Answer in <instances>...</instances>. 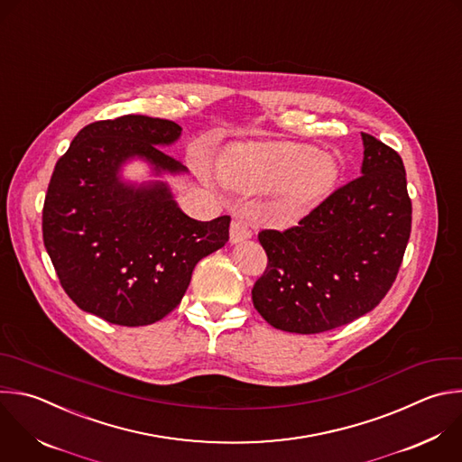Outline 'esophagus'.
<instances>
[{
	"label": "esophagus",
	"instance_id": "1",
	"mask_svg": "<svg viewBox=\"0 0 462 462\" xmlns=\"http://www.w3.org/2000/svg\"><path fill=\"white\" fill-rule=\"evenodd\" d=\"M250 237H252V228L248 226V223L243 219H234L230 225V241L239 243V241L250 239Z\"/></svg>",
	"mask_w": 462,
	"mask_h": 462
}]
</instances>
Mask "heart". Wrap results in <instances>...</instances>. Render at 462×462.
Segmentation results:
<instances>
[{
    "instance_id": "obj_1",
    "label": "heart",
    "mask_w": 462,
    "mask_h": 462,
    "mask_svg": "<svg viewBox=\"0 0 462 462\" xmlns=\"http://www.w3.org/2000/svg\"><path fill=\"white\" fill-rule=\"evenodd\" d=\"M219 176L228 187L245 192L281 189V207L304 210L334 189L339 165L332 153L316 146L273 143L230 152L219 165Z\"/></svg>"
}]
</instances>
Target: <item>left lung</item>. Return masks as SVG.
<instances>
[{
  "instance_id": "8db88e82",
  "label": "left lung",
  "mask_w": 462,
  "mask_h": 462,
  "mask_svg": "<svg viewBox=\"0 0 462 462\" xmlns=\"http://www.w3.org/2000/svg\"><path fill=\"white\" fill-rule=\"evenodd\" d=\"M363 134L361 176L286 230L257 234L268 263L254 309L277 330L321 334L368 314L392 288L411 232L399 153Z\"/></svg>"
}]
</instances>
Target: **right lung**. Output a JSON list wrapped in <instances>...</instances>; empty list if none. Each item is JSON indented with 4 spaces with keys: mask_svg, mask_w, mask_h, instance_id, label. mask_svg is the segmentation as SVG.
Here are the masks:
<instances>
[{
    "mask_svg": "<svg viewBox=\"0 0 462 462\" xmlns=\"http://www.w3.org/2000/svg\"><path fill=\"white\" fill-rule=\"evenodd\" d=\"M181 126L126 114L81 128L58 160L45 203L43 243L67 295L81 310L119 327H144L181 302L194 266L228 241L230 216L196 221L163 183L123 185L119 167L134 156L156 172L185 167L156 144Z\"/></svg>",
    "mask_w": 462,
    "mask_h": 462,
    "instance_id": "right-lung-1",
    "label": "right lung"
}]
</instances>
